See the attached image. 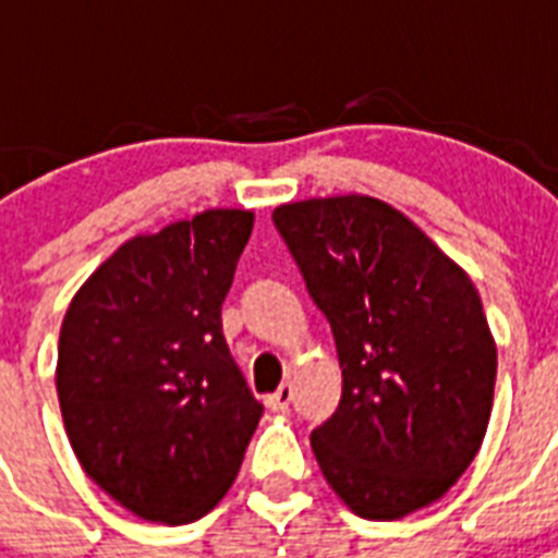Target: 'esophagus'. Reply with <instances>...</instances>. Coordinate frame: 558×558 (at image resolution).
<instances>
[{
	"label": "esophagus",
	"mask_w": 558,
	"mask_h": 558,
	"mask_svg": "<svg viewBox=\"0 0 558 558\" xmlns=\"http://www.w3.org/2000/svg\"><path fill=\"white\" fill-rule=\"evenodd\" d=\"M289 402H292V385H280L269 399H266V405L271 411H289Z\"/></svg>",
	"instance_id": "esophagus-1"
}]
</instances>
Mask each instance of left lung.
I'll use <instances>...</instances> for the list:
<instances>
[{
  "label": "left lung",
  "mask_w": 558,
  "mask_h": 558,
  "mask_svg": "<svg viewBox=\"0 0 558 558\" xmlns=\"http://www.w3.org/2000/svg\"><path fill=\"white\" fill-rule=\"evenodd\" d=\"M271 222L339 350V408L310 437L327 484L362 519L423 510L475 460L493 411L475 283L373 196L292 202Z\"/></svg>",
  "instance_id": "obj_1"
}]
</instances>
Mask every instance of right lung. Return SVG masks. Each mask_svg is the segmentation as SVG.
<instances>
[{"instance_id": "1", "label": "right lung", "mask_w": 558, "mask_h": 558, "mask_svg": "<svg viewBox=\"0 0 558 558\" xmlns=\"http://www.w3.org/2000/svg\"><path fill=\"white\" fill-rule=\"evenodd\" d=\"M252 210L217 208L124 243L60 327L57 397L83 472L156 524L202 519L234 484L263 405L222 336Z\"/></svg>"}]
</instances>
